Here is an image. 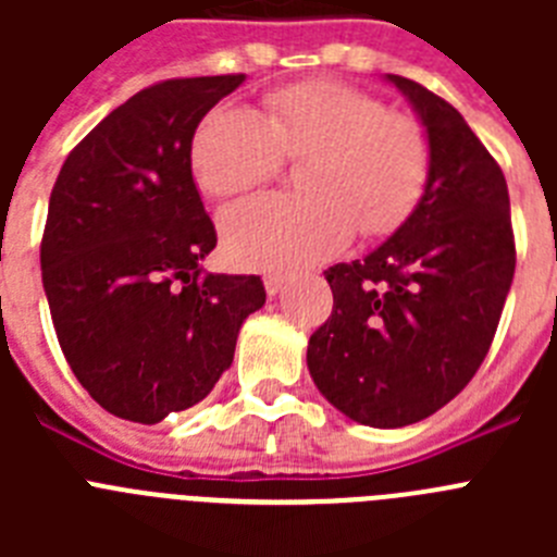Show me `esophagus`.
Returning <instances> with one entry per match:
<instances>
[{"mask_svg": "<svg viewBox=\"0 0 557 557\" xmlns=\"http://www.w3.org/2000/svg\"><path fill=\"white\" fill-rule=\"evenodd\" d=\"M284 287V275L282 273H268L264 275V289H268L270 298H275V295L282 293Z\"/></svg>", "mask_w": 557, "mask_h": 557, "instance_id": "esophagus-1", "label": "esophagus"}]
</instances>
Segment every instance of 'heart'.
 Here are the masks:
<instances>
[{"label": "heart", "mask_w": 557, "mask_h": 557, "mask_svg": "<svg viewBox=\"0 0 557 557\" xmlns=\"http://www.w3.org/2000/svg\"><path fill=\"white\" fill-rule=\"evenodd\" d=\"M287 156L307 159V195H253L220 214L225 253L250 270H298L323 262L354 231L376 236L405 223L432 172L430 133L382 97L334 81L287 86L268 113L218 106L191 139V172L223 198L262 184Z\"/></svg>", "instance_id": "b5f03b06"}]
</instances>
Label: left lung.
<instances>
[{
  "instance_id": "left-lung-1",
  "label": "left lung",
  "mask_w": 557,
  "mask_h": 557,
  "mask_svg": "<svg viewBox=\"0 0 557 557\" xmlns=\"http://www.w3.org/2000/svg\"><path fill=\"white\" fill-rule=\"evenodd\" d=\"M387 81L430 133V184L391 239L326 270L334 307L307 348L318 391L379 430L416 424L469 385L516 270L508 184L494 156L444 97Z\"/></svg>"
}]
</instances>
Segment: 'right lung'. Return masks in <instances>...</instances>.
I'll return each mask as SVG.
<instances>
[{
  "label": "right lung",
  "mask_w": 557,
  "mask_h": 557,
  "mask_svg": "<svg viewBox=\"0 0 557 557\" xmlns=\"http://www.w3.org/2000/svg\"><path fill=\"white\" fill-rule=\"evenodd\" d=\"M243 81L141 88L69 152L49 195L41 275L58 343L88 396L125 421L159 424L209 396L268 298L259 275L200 268L218 231L191 139Z\"/></svg>",
  "instance_id": "right-lung-1"
}]
</instances>
